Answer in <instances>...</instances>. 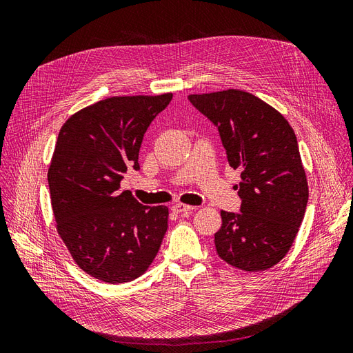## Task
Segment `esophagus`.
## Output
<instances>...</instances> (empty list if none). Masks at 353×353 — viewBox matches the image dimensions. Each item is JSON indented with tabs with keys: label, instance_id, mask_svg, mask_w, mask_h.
I'll return each instance as SVG.
<instances>
[{
	"label": "esophagus",
	"instance_id": "obj_1",
	"mask_svg": "<svg viewBox=\"0 0 353 353\" xmlns=\"http://www.w3.org/2000/svg\"><path fill=\"white\" fill-rule=\"evenodd\" d=\"M193 209H194V206L184 205V203H176V205L172 206V210L175 213H187V212H191Z\"/></svg>",
	"mask_w": 353,
	"mask_h": 353
}]
</instances>
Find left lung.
<instances>
[{
	"label": "left lung",
	"instance_id": "left-lung-1",
	"mask_svg": "<svg viewBox=\"0 0 353 353\" xmlns=\"http://www.w3.org/2000/svg\"><path fill=\"white\" fill-rule=\"evenodd\" d=\"M188 100L218 128L230 166L241 169V212L221 210L219 258L243 271L270 270L290 250L309 197L293 128L245 91L191 94Z\"/></svg>",
	"mask_w": 353,
	"mask_h": 353
}]
</instances>
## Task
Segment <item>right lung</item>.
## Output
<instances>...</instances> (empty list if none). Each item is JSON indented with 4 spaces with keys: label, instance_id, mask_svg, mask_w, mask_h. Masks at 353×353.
I'll list each match as a JSON object with an SVG mask.
<instances>
[{
    "label": "right lung",
    "instance_id": "obj_1",
    "mask_svg": "<svg viewBox=\"0 0 353 353\" xmlns=\"http://www.w3.org/2000/svg\"><path fill=\"white\" fill-rule=\"evenodd\" d=\"M172 94L110 97L72 114L61 126L48 168L60 239L79 268L121 284L143 275L168 230L166 206H143L119 191L147 128Z\"/></svg>",
    "mask_w": 353,
    "mask_h": 353
}]
</instances>
